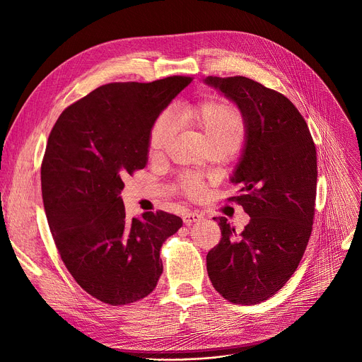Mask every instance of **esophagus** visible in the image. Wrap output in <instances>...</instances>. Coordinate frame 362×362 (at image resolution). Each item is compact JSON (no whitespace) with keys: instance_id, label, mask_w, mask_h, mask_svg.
Segmentation results:
<instances>
[{"instance_id":"esophagus-1","label":"esophagus","mask_w":362,"mask_h":362,"mask_svg":"<svg viewBox=\"0 0 362 362\" xmlns=\"http://www.w3.org/2000/svg\"><path fill=\"white\" fill-rule=\"evenodd\" d=\"M204 217L198 213H186L183 216V221L185 224H192V223H197V221H201Z\"/></svg>"}]
</instances>
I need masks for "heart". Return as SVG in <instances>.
Listing matches in <instances>:
<instances>
[{"mask_svg":"<svg viewBox=\"0 0 362 362\" xmlns=\"http://www.w3.org/2000/svg\"><path fill=\"white\" fill-rule=\"evenodd\" d=\"M177 123L198 132L208 146L239 148L245 138V120L242 112L230 103L223 100L187 104L177 112ZM176 135V122L170 111H163L152 123L148 138L151 156H160ZM179 191L189 198H199L204 194V183L195 175H183L177 182Z\"/></svg>","mask_w":362,"mask_h":362,"instance_id":"heart-1","label":"heart"}]
</instances>
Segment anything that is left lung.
<instances>
[{"label":"left lung","instance_id":"8db88e82","mask_svg":"<svg viewBox=\"0 0 362 362\" xmlns=\"http://www.w3.org/2000/svg\"><path fill=\"white\" fill-rule=\"evenodd\" d=\"M242 111L246 145L227 198L251 217L236 235L214 218L221 239L206 255L214 289L229 302L255 305L276 295L302 259L315 214L317 151L305 119L283 93L243 78L208 76Z\"/></svg>","mask_w":362,"mask_h":362}]
</instances>
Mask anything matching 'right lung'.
<instances>
[{
  "label": "right lung",
  "instance_id": "1",
  "mask_svg": "<svg viewBox=\"0 0 362 362\" xmlns=\"http://www.w3.org/2000/svg\"><path fill=\"white\" fill-rule=\"evenodd\" d=\"M191 82L170 76L103 85L69 105L48 136L41 185L54 243L79 286L110 305L156 289L161 246L182 227L165 211L127 218L120 192L148 161L152 123Z\"/></svg>",
  "mask_w": 362,
  "mask_h": 362
}]
</instances>
